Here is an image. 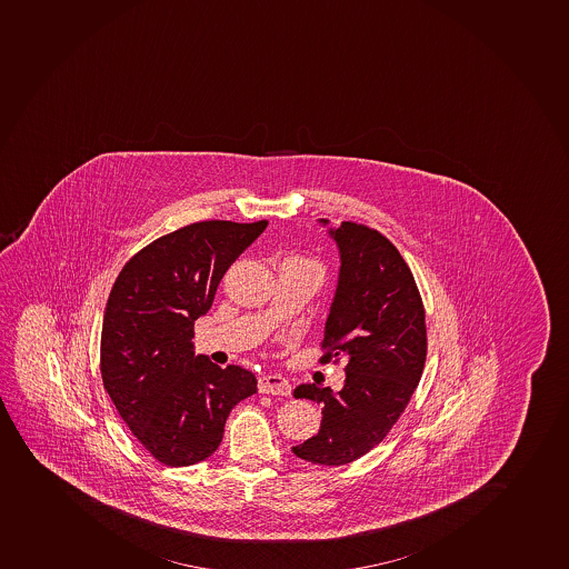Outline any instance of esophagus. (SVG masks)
Returning a JSON list of instances; mask_svg holds the SVG:
<instances>
[{
    "label": "esophagus",
    "instance_id": "esophagus-1",
    "mask_svg": "<svg viewBox=\"0 0 569 569\" xmlns=\"http://www.w3.org/2000/svg\"><path fill=\"white\" fill-rule=\"evenodd\" d=\"M259 392L270 393V396H290L292 385L279 373H271V376L260 377Z\"/></svg>",
    "mask_w": 569,
    "mask_h": 569
}]
</instances>
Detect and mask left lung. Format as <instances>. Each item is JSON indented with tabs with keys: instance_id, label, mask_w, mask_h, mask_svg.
Segmentation results:
<instances>
[{
	"instance_id": "left-lung-1",
	"label": "left lung",
	"mask_w": 569,
	"mask_h": 569,
	"mask_svg": "<svg viewBox=\"0 0 569 569\" xmlns=\"http://www.w3.org/2000/svg\"><path fill=\"white\" fill-rule=\"evenodd\" d=\"M320 223L340 254L323 360L348 365L338 392L316 385L293 390V398L321 405L323 418L318 435L292 451L307 462L343 466L381 443L407 409L426 365V310L412 271L381 232L353 221Z\"/></svg>"
}]
</instances>
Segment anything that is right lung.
<instances>
[{
  "instance_id": "add662e5",
  "label": "right lung",
  "mask_w": 569,
  "mask_h": 569,
  "mask_svg": "<svg viewBox=\"0 0 569 569\" xmlns=\"http://www.w3.org/2000/svg\"><path fill=\"white\" fill-rule=\"evenodd\" d=\"M268 221H198L160 237L123 266L107 301L101 377L109 398L159 462L209 458L253 373L193 353V321L209 312L229 266Z\"/></svg>"
}]
</instances>
